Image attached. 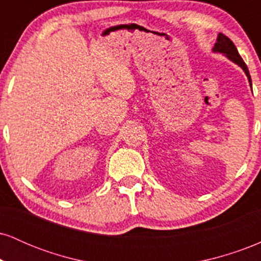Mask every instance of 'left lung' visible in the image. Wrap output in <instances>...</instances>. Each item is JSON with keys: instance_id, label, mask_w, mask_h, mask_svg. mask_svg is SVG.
Segmentation results:
<instances>
[{"instance_id": "1", "label": "left lung", "mask_w": 261, "mask_h": 261, "mask_svg": "<svg viewBox=\"0 0 261 261\" xmlns=\"http://www.w3.org/2000/svg\"><path fill=\"white\" fill-rule=\"evenodd\" d=\"M212 51L223 54L227 59H229L230 61L234 62L236 65H238L239 67L244 71V73L247 74L248 81H249V85L251 87V79H250V74H249V70H248L247 65H245L243 59H242L241 55H239L236 45L233 44V41L230 40L229 38H227L226 35L222 34V33H220V34L217 35V41H216V44H215Z\"/></svg>"}]
</instances>
